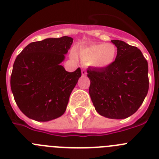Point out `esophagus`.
Listing matches in <instances>:
<instances>
[{"label": "esophagus", "mask_w": 159, "mask_h": 159, "mask_svg": "<svg viewBox=\"0 0 159 159\" xmlns=\"http://www.w3.org/2000/svg\"><path fill=\"white\" fill-rule=\"evenodd\" d=\"M87 74V71L86 70L84 69V68H82V75H85Z\"/></svg>", "instance_id": "1"}]
</instances>
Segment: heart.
Returning a JSON list of instances; mask_svg holds the SVG:
<instances>
[{"label":"heart","mask_w":159,"mask_h":159,"mask_svg":"<svg viewBox=\"0 0 159 159\" xmlns=\"http://www.w3.org/2000/svg\"><path fill=\"white\" fill-rule=\"evenodd\" d=\"M79 56L84 64H91L97 68H106L116 60L117 48L111 43H95L80 48Z\"/></svg>","instance_id":"b5f03b06"}]
</instances>
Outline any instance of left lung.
Wrapping results in <instances>:
<instances>
[{
	"label": "left lung",
	"mask_w": 159,
	"mask_h": 159,
	"mask_svg": "<svg viewBox=\"0 0 159 159\" xmlns=\"http://www.w3.org/2000/svg\"><path fill=\"white\" fill-rule=\"evenodd\" d=\"M113 64L88 68L89 94L95 110L109 119H126L135 113L149 89L148 64L139 49L119 40Z\"/></svg>",
	"instance_id": "8db88e82"
}]
</instances>
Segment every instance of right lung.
Here are the masks:
<instances>
[{
    "mask_svg": "<svg viewBox=\"0 0 159 159\" xmlns=\"http://www.w3.org/2000/svg\"><path fill=\"white\" fill-rule=\"evenodd\" d=\"M69 36L30 43L15 60L11 90L20 110L29 119L47 122L65 112L70 95L81 76L60 63L72 44Z\"/></svg>",
    "mask_w": 159,
    "mask_h": 159,
    "instance_id": "right-lung-1",
    "label": "right lung"
}]
</instances>
